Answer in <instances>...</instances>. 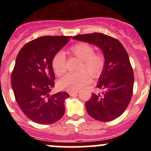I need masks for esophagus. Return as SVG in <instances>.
I'll return each mask as SVG.
<instances>
[{"label": "esophagus", "instance_id": "esophagus-1", "mask_svg": "<svg viewBox=\"0 0 151 151\" xmlns=\"http://www.w3.org/2000/svg\"><path fill=\"white\" fill-rule=\"evenodd\" d=\"M78 93V91H69L68 92V94H69L70 96H75L76 94Z\"/></svg>", "mask_w": 151, "mask_h": 151}]
</instances>
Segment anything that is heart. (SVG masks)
I'll return each mask as SVG.
<instances>
[{
  "label": "heart",
  "mask_w": 151,
  "mask_h": 151,
  "mask_svg": "<svg viewBox=\"0 0 151 151\" xmlns=\"http://www.w3.org/2000/svg\"><path fill=\"white\" fill-rule=\"evenodd\" d=\"M69 52L79 60L77 72L68 73L59 81V87L68 91H75L83 88L91 81V74L93 77L101 75L105 67L106 59L102 53L94 52L91 45L80 42L69 48ZM52 66L58 76H61L66 71V58L63 52L56 53L52 60ZM88 71L87 72L86 71Z\"/></svg>",
  "instance_id": "heart-1"
}]
</instances>
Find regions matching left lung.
Wrapping results in <instances>:
<instances>
[{
  "label": "left lung",
  "instance_id": "left-lung-1",
  "mask_svg": "<svg viewBox=\"0 0 151 151\" xmlns=\"http://www.w3.org/2000/svg\"><path fill=\"white\" fill-rule=\"evenodd\" d=\"M73 39L98 46L106 59L96 86L101 93H93L85 102L87 112L97 121L115 120L126 110L133 94L134 73L127 52L118 39L101 33L77 35Z\"/></svg>",
  "mask_w": 151,
  "mask_h": 151
}]
</instances>
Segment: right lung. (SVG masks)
Returning <instances> with one entry per match:
<instances>
[{
    "instance_id": "right-lung-1",
    "label": "right lung",
    "mask_w": 151,
    "mask_h": 151,
    "mask_svg": "<svg viewBox=\"0 0 151 151\" xmlns=\"http://www.w3.org/2000/svg\"><path fill=\"white\" fill-rule=\"evenodd\" d=\"M71 36H45L29 42L19 50L11 82L15 99L30 120L51 124L63 116L66 92L50 95L55 79L52 60Z\"/></svg>"
}]
</instances>
